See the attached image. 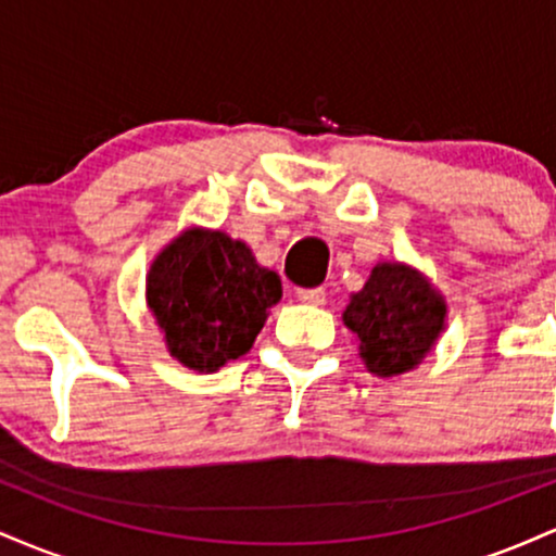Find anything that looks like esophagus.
Wrapping results in <instances>:
<instances>
[{
	"mask_svg": "<svg viewBox=\"0 0 556 556\" xmlns=\"http://www.w3.org/2000/svg\"><path fill=\"white\" fill-rule=\"evenodd\" d=\"M298 300L308 305H324L327 303V292H324L321 287H314V290H298Z\"/></svg>",
	"mask_w": 556,
	"mask_h": 556,
	"instance_id": "obj_1",
	"label": "esophagus"
}]
</instances>
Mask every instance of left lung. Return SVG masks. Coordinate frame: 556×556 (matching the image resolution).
I'll return each instance as SVG.
<instances>
[{"mask_svg": "<svg viewBox=\"0 0 556 556\" xmlns=\"http://www.w3.org/2000/svg\"><path fill=\"white\" fill-rule=\"evenodd\" d=\"M342 321L358 340L366 371L392 379L431 353L446 329V300L416 266L379 261L363 290L350 295Z\"/></svg>", "mask_w": 556, "mask_h": 556, "instance_id": "1", "label": "left lung"}]
</instances>
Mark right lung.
<instances>
[{
	"label": "right lung",
	"mask_w": 556,
	"mask_h": 556,
	"mask_svg": "<svg viewBox=\"0 0 556 556\" xmlns=\"http://www.w3.org/2000/svg\"><path fill=\"white\" fill-rule=\"evenodd\" d=\"M279 300L277 271L222 229H182L146 274V303L169 355L198 374L245 355Z\"/></svg>",
	"instance_id": "right-lung-1"
}]
</instances>
